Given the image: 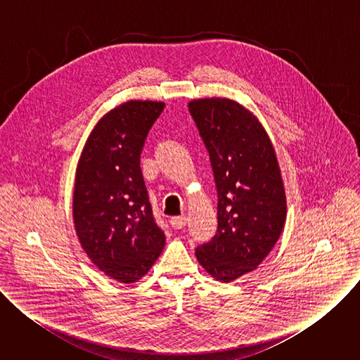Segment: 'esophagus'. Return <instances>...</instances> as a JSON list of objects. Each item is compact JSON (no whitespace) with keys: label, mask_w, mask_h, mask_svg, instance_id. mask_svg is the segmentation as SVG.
Masks as SVG:
<instances>
[{"label":"esophagus","mask_w":360,"mask_h":360,"mask_svg":"<svg viewBox=\"0 0 360 360\" xmlns=\"http://www.w3.org/2000/svg\"><path fill=\"white\" fill-rule=\"evenodd\" d=\"M186 217L185 215H181V217H174L171 218V226L174 229H182L185 225H186Z\"/></svg>","instance_id":"obj_1"}]
</instances>
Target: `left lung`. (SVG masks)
Returning a JSON list of instances; mask_svg holds the SVG:
<instances>
[{
  "label": "left lung",
  "instance_id": "8db88e82",
  "mask_svg": "<svg viewBox=\"0 0 360 360\" xmlns=\"http://www.w3.org/2000/svg\"><path fill=\"white\" fill-rule=\"evenodd\" d=\"M188 108L210 153L218 193L217 233L195 255L217 281L232 282L266 258L285 225L278 160L261 122L238 102L207 98Z\"/></svg>",
  "mask_w": 360,
  "mask_h": 360
}]
</instances>
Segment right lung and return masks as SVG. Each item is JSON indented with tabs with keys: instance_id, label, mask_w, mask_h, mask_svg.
I'll list each match as a JSON object with an SVG mask.
<instances>
[{
	"instance_id": "1",
	"label": "right lung",
	"mask_w": 360,
	"mask_h": 360,
	"mask_svg": "<svg viewBox=\"0 0 360 360\" xmlns=\"http://www.w3.org/2000/svg\"><path fill=\"white\" fill-rule=\"evenodd\" d=\"M164 102L129 101L91 132L77 168L74 224L89 259L122 283L141 279L157 261L165 235L153 217L141 152Z\"/></svg>"
}]
</instances>
